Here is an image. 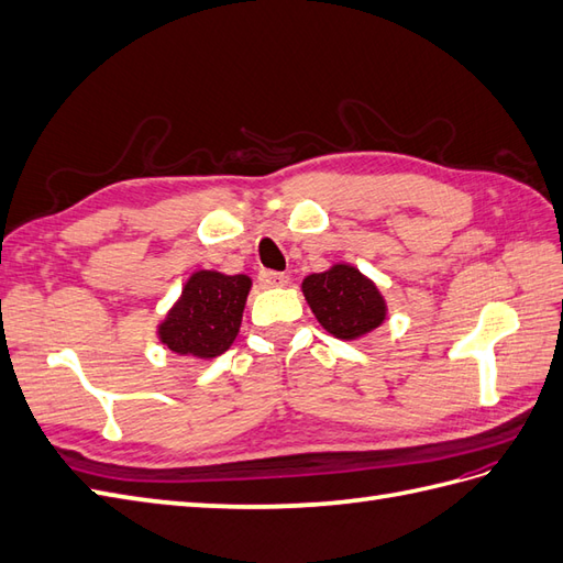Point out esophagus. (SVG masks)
Returning a JSON list of instances; mask_svg holds the SVG:
<instances>
[{
  "instance_id": "1",
  "label": "esophagus",
  "mask_w": 563,
  "mask_h": 563,
  "mask_svg": "<svg viewBox=\"0 0 563 563\" xmlns=\"http://www.w3.org/2000/svg\"><path fill=\"white\" fill-rule=\"evenodd\" d=\"M257 279L263 282L265 286H286L289 284V274L286 272H272V269H263L257 274Z\"/></svg>"
}]
</instances>
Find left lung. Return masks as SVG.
Returning a JSON list of instances; mask_svg holds the SVG:
<instances>
[{
    "mask_svg": "<svg viewBox=\"0 0 563 563\" xmlns=\"http://www.w3.org/2000/svg\"><path fill=\"white\" fill-rule=\"evenodd\" d=\"M303 294L314 318L336 339H358L373 332L387 314L377 286L351 265L310 274L303 279Z\"/></svg>",
    "mask_w": 563,
    "mask_h": 563,
    "instance_id": "obj_1",
    "label": "left lung"
}]
</instances>
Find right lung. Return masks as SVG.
Wrapping results in <instances>:
<instances>
[{
  "instance_id": "right-lung-1",
  "label": "right lung",
  "mask_w": 563,
  "mask_h": 563,
  "mask_svg": "<svg viewBox=\"0 0 563 563\" xmlns=\"http://www.w3.org/2000/svg\"><path fill=\"white\" fill-rule=\"evenodd\" d=\"M251 279L245 274L196 272L159 324L162 344L178 355L217 358L239 334Z\"/></svg>"
}]
</instances>
